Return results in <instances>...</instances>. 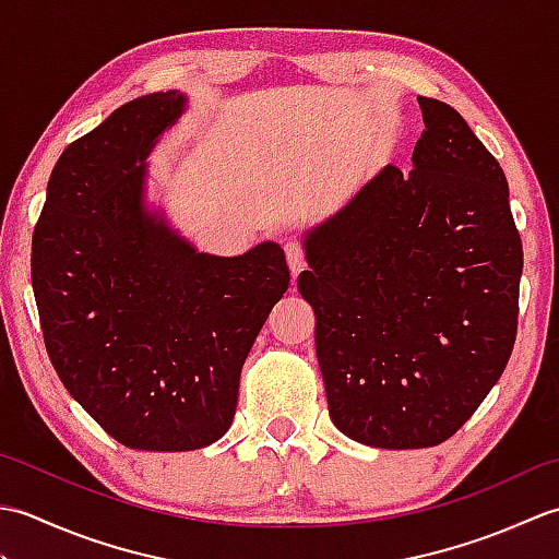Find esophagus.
Instances as JSON below:
<instances>
[{
    "instance_id": "1",
    "label": "esophagus",
    "mask_w": 559,
    "mask_h": 559,
    "mask_svg": "<svg viewBox=\"0 0 559 559\" xmlns=\"http://www.w3.org/2000/svg\"><path fill=\"white\" fill-rule=\"evenodd\" d=\"M286 249V259H288V269L293 276H298V273L305 269V247L298 240H288L283 245Z\"/></svg>"
}]
</instances>
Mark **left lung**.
<instances>
[{
	"mask_svg": "<svg viewBox=\"0 0 559 559\" xmlns=\"http://www.w3.org/2000/svg\"><path fill=\"white\" fill-rule=\"evenodd\" d=\"M413 168L386 165L302 237L329 415L377 449L442 444L502 377L521 237L500 163L451 105L418 98Z\"/></svg>",
	"mask_w": 559,
	"mask_h": 559,
	"instance_id": "obj_1",
	"label": "left lung"
}]
</instances>
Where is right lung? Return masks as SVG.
<instances>
[{"mask_svg": "<svg viewBox=\"0 0 559 559\" xmlns=\"http://www.w3.org/2000/svg\"><path fill=\"white\" fill-rule=\"evenodd\" d=\"M185 108L180 91L148 93L69 144L33 230L52 367L105 432L144 451L228 432L242 365L290 283L281 245L199 252L146 201V158Z\"/></svg>", "mask_w": 559, "mask_h": 559, "instance_id": "add662e5", "label": "right lung"}]
</instances>
